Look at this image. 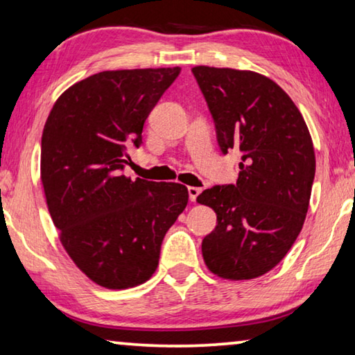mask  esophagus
I'll return each instance as SVG.
<instances>
[{
  "mask_svg": "<svg viewBox=\"0 0 355 355\" xmlns=\"http://www.w3.org/2000/svg\"><path fill=\"white\" fill-rule=\"evenodd\" d=\"M202 193V188L198 187H189L188 188V194H189V200L191 202H196V199L199 198V194Z\"/></svg>",
  "mask_w": 355,
  "mask_h": 355,
  "instance_id": "obj_1",
  "label": "esophagus"
}]
</instances>
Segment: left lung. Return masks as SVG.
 <instances>
[{
  "mask_svg": "<svg viewBox=\"0 0 355 355\" xmlns=\"http://www.w3.org/2000/svg\"><path fill=\"white\" fill-rule=\"evenodd\" d=\"M224 155L240 150L235 184H216L198 202L216 213L202 240L211 273L252 279L279 263L305 223L316 172L313 140L292 99L252 71L196 66Z\"/></svg>",
  "mask_w": 355,
  "mask_h": 355,
  "instance_id": "left-lung-1",
  "label": "left lung"
}]
</instances>
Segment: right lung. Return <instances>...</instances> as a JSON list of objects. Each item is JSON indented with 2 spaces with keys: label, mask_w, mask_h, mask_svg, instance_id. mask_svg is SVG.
<instances>
[{
  "label": "right lung",
  "mask_w": 355,
  "mask_h": 355,
  "mask_svg": "<svg viewBox=\"0 0 355 355\" xmlns=\"http://www.w3.org/2000/svg\"><path fill=\"white\" fill-rule=\"evenodd\" d=\"M180 67L104 71L67 88L46 121L41 178L60 240L76 266L107 289L145 283L164 235L188 204L180 183L131 180L129 145Z\"/></svg>",
  "instance_id": "add662e5"
}]
</instances>
